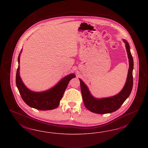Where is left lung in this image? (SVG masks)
Wrapping results in <instances>:
<instances>
[{
    "label": "left lung",
    "instance_id": "obj_1",
    "mask_svg": "<svg viewBox=\"0 0 148 148\" xmlns=\"http://www.w3.org/2000/svg\"><path fill=\"white\" fill-rule=\"evenodd\" d=\"M125 44L126 50L129 58V68L126 78L125 84L121 91L118 94L108 98H97L94 97L90 92L87 86L80 79L81 91L84 103L90 111L98 114H106L114 112L118 110L121 105L127 98L132 89L134 60L130 52V45L127 40L123 39Z\"/></svg>",
    "mask_w": 148,
    "mask_h": 148
}]
</instances>
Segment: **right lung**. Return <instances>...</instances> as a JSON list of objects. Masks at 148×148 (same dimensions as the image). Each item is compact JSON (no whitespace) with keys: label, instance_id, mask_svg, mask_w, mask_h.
<instances>
[{"label":"right lung","instance_id":"1","mask_svg":"<svg viewBox=\"0 0 148 148\" xmlns=\"http://www.w3.org/2000/svg\"><path fill=\"white\" fill-rule=\"evenodd\" d=\"M22 51V49L18 56V67L16 73V83L23 101L29 106L38 110H51L58 108L69 82L73 78L75 77V75L72 73L64 76L49 90L43 92L32 91L24 85L19 74L20 56Z\"/></svg>","mask_w":148,"mask_h":148}]
</instances>
